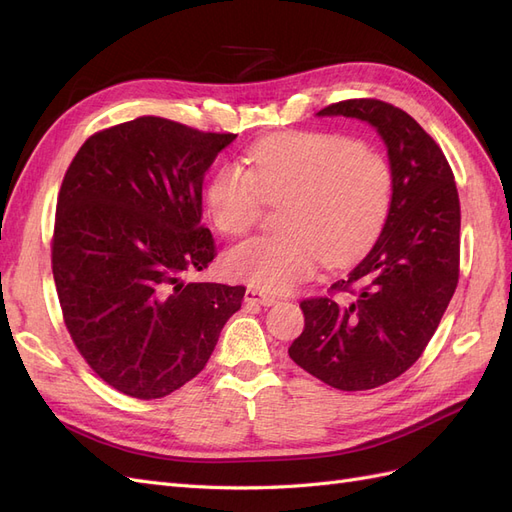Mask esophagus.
I'll use <instances>...</instances> for the list:
<instances>
[{
    "mask_svg": "<svg viewBox=\"0 0 512 512\" xmlns=\"http://www.w3.org/2000/svg\"><path fill=\"white\" fill-rule=\"evenodd\" d=\"M245 303H256V305L269 307V305L277 303V299L271 297V294H267V292L258 290V288H247V290H245Z\"/></svg>",
    "mask_w": 512,
    "mask_h": 512,
    "instance_id": "34e87169",
    "label": "esophagus"
}]
</instances>
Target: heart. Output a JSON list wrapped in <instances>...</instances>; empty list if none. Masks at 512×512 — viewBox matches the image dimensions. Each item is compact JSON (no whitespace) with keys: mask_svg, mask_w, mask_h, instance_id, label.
<instances>
[{"mask_svg":"<svg viewBox=\"0 0 512 512\" xmlns=\"http://www.w3.org/2000/svg\"><path fill=\"white\" fill-rule=\"evenodd\" d=\"M228 162L207 188L213 224L243 237L267 205H280L284 230L254 237L226 254V271L262 290L284 292L309 280L320 258L344 265L369 250L393 203V170L380 151L342 134L267 138Z\"/></svg>","mask_w":512,"mask_h":512,"instance_id":"b5f03b06","label":"heart"}]
</instances>
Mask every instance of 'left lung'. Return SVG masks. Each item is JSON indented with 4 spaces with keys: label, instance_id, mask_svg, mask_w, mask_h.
Returning a JSON list of instances; mask_svg holds the SVG:
<instances>
[{
    "label": "left lung",
    "instance_id": "8db88e82",
    "mask_svg": "<svg viewBox=\"0 0 512 512\" xmlns=\"http://www.w3.org/2000/svg\"><path fill=\"white\" fill-rule=\"evenodd\" d=\"M320 117H354L382 136L393 170L391 213L371 252L329 297L301 301L305 329L290 359L339 391H367L410 369L459 280L461 209L438 143L401 108L354 98Z\"/></svg>",
    "mask_w": 512,
    "mask_h": 512
}]
</instances>
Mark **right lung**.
I'll use <instances>...</instances> for the list:
<instances>
[{
	"label": "right lung",
	"mask_w": 512,
	"mask_h": 512,
	"mask_svg": "<svg viewBox=\"0 0 512 512\" xmlns=\"http://www.w3.org/2000/svg\"><path fill=\"white\" fill-rule=\"evenodd\" d=\"M237 134L145 115L89 136L57 196L51 265L66 329L123 395L160 399L198 376L243 286L185 282L215 258L203 179Z\"/></svg>",
	"instance_id": "obj_1"
}]
</instances>
